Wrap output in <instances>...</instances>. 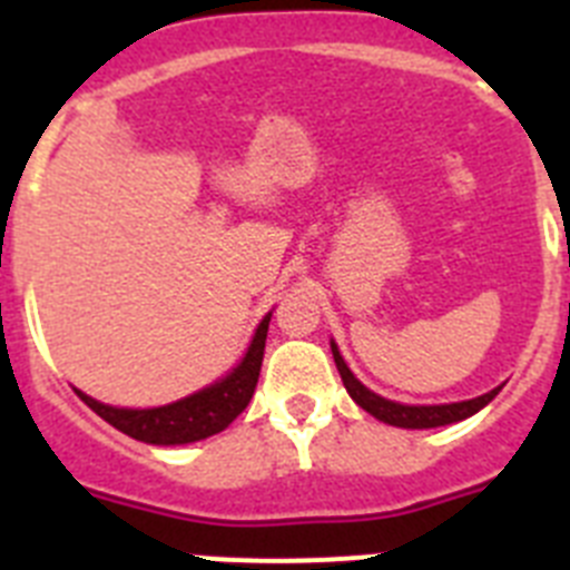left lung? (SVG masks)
I'll return each instance as SVG.
<instances>
[{
    "mask_svg": "<svg viewBox=\"0 0 570 570\" xmlns=\"http://www.w3.org/2000/svg\"><path fill=\"white\" fill-rule=\"evenodd\" d=\"M331 354H334L336 371H340L342 385H345V391L351 394V400H354L362 411H367L371 416H376L380 422H385V425H394V428H411V431H422V428L454 425V422H462V420H468V416L476 414V411H482V407H485L488 402H491L493 396L502 391V385H497V387H491L488 394L473 396V400L442 402V405H405V402L385 400V396H380L367 385H362V382L354 376V371L347 367V362L342 360L340 347H336L334 340H331Z\"/></svg>",
    "mask_w": 570,
    "mask_h": 570,
    "instance_id": "obj_1",
    "label": "left lung"
}]
</instances>
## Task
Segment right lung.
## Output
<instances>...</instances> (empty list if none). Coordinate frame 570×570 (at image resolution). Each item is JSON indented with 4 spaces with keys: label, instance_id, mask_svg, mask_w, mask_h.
<instances>
[{
    "label": "right lung",
    "instance_id": "obj_1",
    "mask_svg": "<svg viewBox=\"0 0 570 570\" xmlns=\"http://www.w3.org/2000/svg\"><path fill=\"white\" fill-rule=\"evenodd\" d=\"M271 314L274 311L262 316L248 347H245V354L228 374L199 387L194 394L183 396V400L154 407H119L105 405V402L94 400L79 387H73V391L82 396L90 411H97L116 431H122V434L134 436L139 442H148V445H188V442L208 440V436L225 431L248 407L250 396H254Z\"/></svg>",
    "mask_w": 570,
    "mask_h": 570
}]
</instances>
